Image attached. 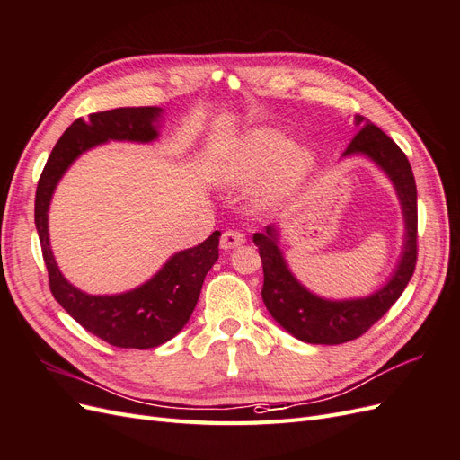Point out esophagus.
Listing matches in <instances>:
<instances>
[{"mask_svg": "<svg viewBox=\"0 0 460 460\" xmlns=\"http://www.w3.org/2000/svg\"><path fill=\"white\" fill-rule=\"evenodd\" d=\"M245 242V235L240 230H226L220 235V247L222 249H234Z\"/></svg>", "mask_w": 460, "mask_h": 460, "instance_id": "esophagus-1", "label": "esophagus"}]
</instances>
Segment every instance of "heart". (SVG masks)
Segmentation results:
<instances>
[{
    "label": "heart",
    "mask_w": 460,
    "mask_h": 460,
    "mask_svg": "<svg viewBox=\"0 0 460 460\" xmlns=\"http://www.w3.org/2000/svg\"><path fill=\"white\" fill-rule=\"evenodd\" d=\"M313 164V153L303 146H289L284 132L255 128L215 163L213 172L222 186H245L267 172L255 203L261 208H274L294 196Z\"/></svg>",
    "instance_id": "b5f03b06"
}]
</instances>
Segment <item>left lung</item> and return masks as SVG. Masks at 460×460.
<instances>
[{
  "label": "left lung",
  "instance_id": "8db88e82",
  "mask_svg": "<svg viewBox=\"0 0 460 460\" xmlns=\"http://www.w3.org/2000/svg\"><path fill=\"white\" fill-rule=\"evenodd\" d=\"M355 127L358 132L341 157L365 155L392 180L405 218V242L392 278L380 289L367 297L333 301L314 296L289 270L282 249L278 247L280 232L276 225H269L264 232L253 235L264 272L262 301L276 323L305 343L338 345L363 336L401 297L416 267L419 215L411 163L392 137L365 117L355 115Z\"/></svg>",
  "mask_w": 460,
  "mask_h": 460
}]
</instances>
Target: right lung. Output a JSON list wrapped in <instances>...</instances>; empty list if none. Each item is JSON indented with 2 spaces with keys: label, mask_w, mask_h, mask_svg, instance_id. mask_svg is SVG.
<instances>
[{
  "label": "right lung",
  "mask_w": 460,
  "mask_h": 460,
  "mask_svg": "<svg viewBox=\"0 0 460 460\" xmlns=\"http://www.w3.org/2000/svg\"><path fill=\"white\" fill-rule=\"evenodd\" d=\"M159 107H120L76 119L55 144L38 180L34 222L49 274L51 294L80 326L100 340L124 349H149L174 338L196 309L207 272L218 259L213 232L196 245L174 253L142 286L117 296H90L66 280L49 245L48 211L59 180L82 153L115 142L149 144L159 137Z\"/></svg>",
  "instance_id": "right-lung-1"
}]
</instances>
